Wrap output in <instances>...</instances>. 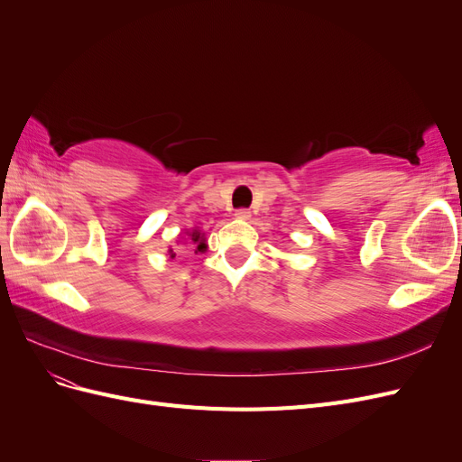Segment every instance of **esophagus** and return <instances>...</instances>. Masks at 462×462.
Wrapping results in <instances>:
<instances>
[{
    "label": "esophagus",
    "mask_w": 462,
    "mask_h": 462,
    "mask_svg": "<svg viewBox=\"0 0 462 462\" xmlns=\"http://www.w3.org/2000/svg\"><path fill=\"white\" fill-rule=\"evenodd\" d=\"M235 217L236 219H250V212L246 208H241V209H236V212H235Z\"/></svg>",
    "instance_id": "34e87169"
}]
</instances>
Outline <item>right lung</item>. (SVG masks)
Masks as SVG:
<instances>
[{"instance_id": "add662e5", "label": "right lung", "mask_w": 462, "mask_h": 462, "mask_svg": "<svg viewBox=\"0 0 462 462\" xmlns=\"http://www.w3.org/2000/svg\"><path fill=\"white\" fill-rule=\"evenodd\" d=\"M192 243L197 245V250H199V253H204L206 243H204V239H202V236H200V233H197V231L192 233ZM171 258H175V254H171Z\"/></svg>"}]
</instances>
